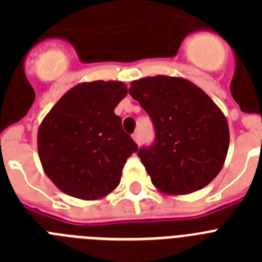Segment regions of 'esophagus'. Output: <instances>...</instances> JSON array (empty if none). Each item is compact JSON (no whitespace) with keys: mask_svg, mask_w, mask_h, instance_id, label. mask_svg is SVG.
Returning a JSON list of instances; mask_svg holds the SVG:
<instances>
[{"mask_svg":"<svg viewBox=\"0 0 262 262\" xmlns=\"http://www.w3.org/2000/svg\"><path fill=\"white\" fill-rule=\"evenodd\" d=\"M133 139H134V142L136 143V144H140V136H139V134H134L133 135Z\"/></svg>","mask_w":262,"mask_h":262,"instance_id":"34e87169","label":"esophagus"}]
</instances>
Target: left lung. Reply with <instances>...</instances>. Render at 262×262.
Segmentation results:
<instances>
[{"label":"left lung","instance_id":"8db88e82","mask_svg":"<svg viewBox=\"0 0 262 262\" xmlns=\"http://www.w3.org/2000/svg\"><path fill=\"white\" fill-rule=\"evenodd\" d=\"M128 93L154 122L156 139L138 155L157 190L186 195L223 168L230 129L223 111L191 81L159 75L131 82Z\"/></svg>","mask_w":262,"mask_h":262}]
</instances>
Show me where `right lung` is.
Wrapping results in <instances>:
<instances>
[{
	"label": "right lung",
	"instance_id": "add662e5",
	"mask_svg": "<svg viewBox=\"0 0 262 262\" xmlns=\"http://www.w3.org/2000/svg\"><path fill=\"white\" fill-rule=\"evenodd\" d=\"M127 92L122 81L81 82L41 120L39 159L62 193L94 201L117 189L126 160L138 151L114 113Z\"/></svg>",
	"mask_w": 262,
	"mask_h": 262
}]
</instances>
